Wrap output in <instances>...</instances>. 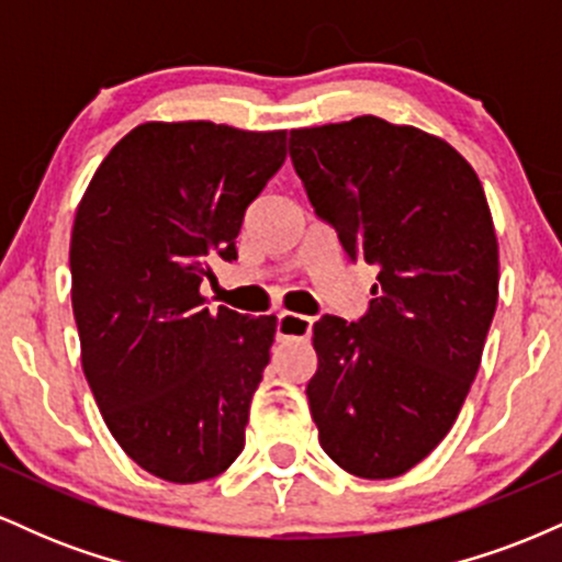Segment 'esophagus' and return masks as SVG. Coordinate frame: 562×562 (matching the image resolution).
I'll return each mask as SVG.
<instances>
[{"instance_id": "34e87169", "label": "esophagus", "mask_w": 562, "mask_h": 562, "mask_svg": "<svg viewBox=\"0 0 562 562\" xmlns=\"http://www.w3.org/2000/svg\"><path fill=\"white\" fill-rule=\"evenodd\" d=\"M312 317H303V314L282 312L277 317V340H303L312 335Z\"/></svg>"}]
</instances>
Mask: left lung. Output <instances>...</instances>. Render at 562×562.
Wrapping results in <instances>:
<instances>
[{"label": "left lung", "mask_w": 562, "mask_h": 562, "mask_svg": "<svg viewBox=\"0 0 562 562\" xmlns=\"http://www.w3.org/2000/svg\"><path fill=\"white\" fill-rule=\"evenodd\" d=\"M290 158L351 261L378 267L359 322H314L306 396L327 457L359 479L423 462L460 415L499 299L479 173L449 142L378 115L293 128Z\"/></svg>", "instance_id": "8db88e82"}]
</instances>
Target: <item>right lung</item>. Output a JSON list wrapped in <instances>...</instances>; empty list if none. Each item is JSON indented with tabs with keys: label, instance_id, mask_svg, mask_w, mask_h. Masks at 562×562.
Here are the masks:
<instances>
[{
	"label": "right lung",
	"instance_id": "right-lung-1",
	"mask_svg": "<svg viewBox=\"0 0 562 562\" xmlns=\"http://www.w3.org/2000/svg\"><path fill=\"white\" fill-rule=\"evenodd\" d=\"M285 132L147 121L108 153L76 209L70 301L81 367L119 447L198 483L245 447L277 317L209 312L211 261L237 259L245 209L285 160Z\"/></svg>",
	"mask_w": 562,
	"mask_h": 562
}]
</instances>
